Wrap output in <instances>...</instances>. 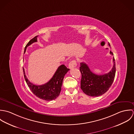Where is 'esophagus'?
<instances>
[{"instance_id":"1","label":"esophagus","mask_w":134,"mask_h":134,"mask_svg":"<svg viewBox=\"0 0 134 134\" xmlns=\"http://www.w3.org/2000/svg\"><path fill=\"white\" fill-rule=\"evenodd\" d=\"M77 66V62L75 60H73L70 62V63L69 64V68L70 69H73Z\"/></svg>"}]
</instances>
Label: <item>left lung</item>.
Segmentation results:
<instances>
[{
	"mask_svg": "<svg viewBox=\"0 0 134 134\" xmlns=\"http://www.w3.org/2000/svg\"><path fill=\"white\" fill-rule=\"evenodd\" d=\"M108 45L110 46L109 43ZM110 54L114 56L111 51ZM113 62L114 66L111 70L107 74L100 75L92 73L86 63H80V88L86 94L90 96H98L103 95L109 90L115 79V63L114 57Z\"/></svg>",
	"mask_w": 134,
	"mask_h": 134,
	"instance_id": "8db88e82",
	"label": "left lung"
}]
</instances>
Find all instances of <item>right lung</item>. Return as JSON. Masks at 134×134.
Here are the masks:
<instances>
[{
  "label": "right lung",
  "mask_w": 134,
  "mask_h": 134,
  "mask_svg": "<svg viewBox=\"0 0 134 134\" xmlns=\"http://www.w3.org/2000/svg\"><path fill=\"white\" fill-rule=\"evenodd\" d=\"M36 36L32 38L25 47L24 53L27 47L34 42H37V37ZM70 70L64 64L58 67L54 76L47 83L42 85H36L32 83L27 79L25 75L24 69H23L24 78L26 82L32 93L38 97L47 101H50L57 98L61 90V86L65 75Z\"/></svg>",
  "instance_id": "obj_1"
}]
</instances>
